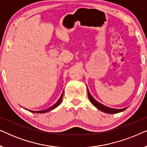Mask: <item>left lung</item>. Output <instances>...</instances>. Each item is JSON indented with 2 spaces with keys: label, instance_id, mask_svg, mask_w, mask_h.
<instances>
[{
  "label": "left lung",
  "instance_id": "left-lung-1",
  "mask_svg": "<svg viewBox=\"0 0 147 147\" xmlns=\"http://www.w3.org/2000/svg\"><path fill=\"white\" fill-rule=\"evenodd\" d=\"M87 90H88V98H89L90 101L91 102V103L93 104V105L95 106L98 108V109H99L100 110H101V111L105 112V113H108V114H116V113H118V112H122L124 111V110H125L126 108H123V109H115V108H108L107 106L103 105V104L99 103V102L96 101V100L94 99V98L92 97V96L90 94L89 90H88V88H87Z\"/></svg>",
  "mask_w": 147,
  "mask_h": 147
}]
</instances>
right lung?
I'll use <instances>...</instances> for the list:
<instances>
[{
    "label": "right lung",
    "instance_id": "1",
    "mask_svg": "<svg viewBox=\"0 0 147 147\" xmlns=\"http://www.w3.org/2000/svg\"><path fill=\"white\" fill-rule=\"evenodd\" d=\"M63 92L61 94V96H60L59 99L58 100V101H57V102H56V103H55V104H54L53 106H52L51 107L47 108V109L44 110H40V111H33V110H29V111L31 112H33V113H38V114H39V113H40V114H41V113H45V112H49V111H50V110H52L53 109H54V108H55L56 107H57V106L59 105L60 103H61V100H62V98H63ZM26 110H27V109H26Z\"/></svg>",
    "mask_w": 147,
    "mask_h": 147
}]
</instances>
